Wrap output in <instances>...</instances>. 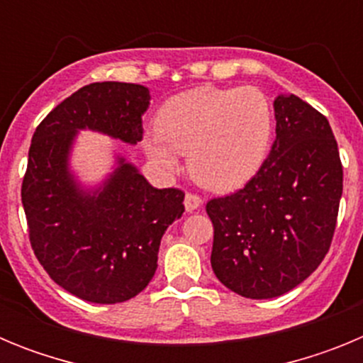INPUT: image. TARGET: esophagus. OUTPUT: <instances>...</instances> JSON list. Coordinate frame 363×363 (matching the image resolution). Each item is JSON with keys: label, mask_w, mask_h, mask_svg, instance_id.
Here are the masks:
<instances>
[{"label": "esophagus", "mask_w": 363, "mask_h": 363, "mask_svg": "<svg viewBox=\"0 0 363 363\" xmlns=\"http://www.w3.org/2000/svg\"><path fill=\"white\" fill-rule=\"evenodd\" d=\"M200 205H201L200 194H194V192H187V194H185V209H187V213L196 211Z\"/></svg>", "instance_id": "34e87169"}]
</instances>
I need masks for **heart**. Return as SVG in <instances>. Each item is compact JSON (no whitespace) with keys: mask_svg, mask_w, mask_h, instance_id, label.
<instances>
[{"mask_svg":"<svg viewBox=\"0 0 363 363\" xmlns=\"http://www.w3.org/2000/svg\"><path fill=\"white\" fill-rule=\"evenodd\" d=\"M145 140L149 158L165 171L189 156V171L203 187L233 191L264 165L272 138V108L255 86H196L172 96Z\"/></svg>","mask_w":363,"mask_h":363,"instance_id":"heart-1","label":"heart"}]
</instances>
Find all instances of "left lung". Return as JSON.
<instances>
[{"mask_svg": "<svg viewBox=\"0 0 363 363\" xmlns=\"http://www.w3.org/2000/svg\"><path fill=\"white\" fill-rule=\"evenodd\" d=\"M277 140L245 187L207 201L211 265L227 289L281 296L311 277L336 229L344 169L331 125L298 96L274 99Z\"/></svg>", "mask_w": 363, "mask_h": 363, "instance_id": "1", "label": "left lung"}]
</instances>
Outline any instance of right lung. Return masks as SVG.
Listing matches in <instances>:
<instances>
[{"label": "right lung", "instance_id": "obj_1", "mask_svg": "<svg viewBox=\"0 0 363 363\" xmlns=\"http://www.w3.org/2000/svg\"><path fill=\"white\" fill-rule=\"evenodd\" d=\"M149 99L136 83H91L54 107L32 136L21 184L32 251L60 287L92 303L142 293L158 267L163 233L185 211L184 191L154 189L123 158L92 194L69 172L79 129L140 142Z\"/></svg>", "mask_w": 363, "mask_h": 363}]
</instances>
